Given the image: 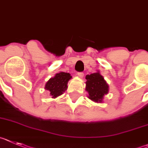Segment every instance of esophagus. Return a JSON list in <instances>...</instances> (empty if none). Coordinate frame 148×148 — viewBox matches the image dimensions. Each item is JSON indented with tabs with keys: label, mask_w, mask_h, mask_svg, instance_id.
Listing matches in <instances>:
<instances>
[{
	"label": "esophagus",
	"mask_w": 148,
	"mask_h": 148,
	"mask_svg": "<svg viewBox=\"0 0 148 148\" xmlns=\"http://www.w3.org/2000/svg\"><path fill=\"white\" fill-rule=\"evenodd\" d=\"M77 75L79 76V77H83V76H84V74L83 72H78Z\"/></svg>",
	"instance_id": "34e87169"
}]
</instances>
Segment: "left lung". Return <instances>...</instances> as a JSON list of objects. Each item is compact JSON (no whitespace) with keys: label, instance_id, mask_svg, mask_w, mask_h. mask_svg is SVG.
I'll return each instance as SVG.
<instances>
[{"label":"left lung","instance_id":"obj_1","mask_svg":"<svg viewBox=\"0 0 148 148\" xmlns=\"http://www.w3.org/2000/svg\"><path fill=\"white\" fill-rule=\"evenodd\" d=\"M86 90L88 92V98L95 102H102L104 95L109 92V86L99 72L86 75Z\"/></svg>","mask_w":148,"mask_h":148}]
</instances>
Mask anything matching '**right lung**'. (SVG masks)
<instances>
[{"label":"right lung","mask_w":148,"mask_h":148,"mask_svg":"<svg viewBox=\"0 0 148 148\" xmlns=\"http://www.w3.org/2000/svg\"><path fill=\"white\" fill-rule=\"evenodd\" d=\"M71 78V76L69 73L60 72L46 83L45 88L49 92L52 97H58L66 90L67 84Z\"/></svg>","instance_id":"right-lung-1"}]
</instances>
